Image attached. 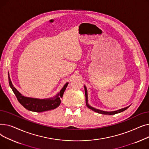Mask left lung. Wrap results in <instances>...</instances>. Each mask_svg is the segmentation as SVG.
<instances>
[{
	"label": "left lung",
	"mask_w": 149,
	"mask_h": 149,
	"mask_svg": "<svg viewBox=\"0 0 149 149\" xmlns=\"http://www.w3.org/2000/svg\"><path fill=\"white\" fill-rule=\"evenodd\" d=\"M84 91H85V96H86V106H88V108H89L91 110H92L93 111H94L95 112L99 113H101V114H104V115H114L116 113H118L120 112H122L123 111H124L125 110H126V109L130 106H127L125 108H123L120 109V110L118 111H112V112H106V111H101V110H98V109H97L95 108H93L91 106H90L88 103V92H87V89L86 88V86H84Z\"/></svg>",
	"instance_id": "left-lung-1"
}]
</instances>
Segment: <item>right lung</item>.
I'll return each mask as SVG.
<instances>
[{
    "label": "right lung",
    "instance_id": "obj_1",
    "mask_svg": "<svg viewBox=\"0 0 149 149\" xmlns=\"http://www.w3.org/2000/svg\"><path fill=\"white\" fill-rule=\"evenodd\" d=\"M8 80H9V84L11 88L12 89L13 92L19 102L27 110L36 112H42L52 110L57 108L61 103L60 98H62L64 92L67 87L68 83H66L65 86L60 91V93H58L57 95L54 98H51L49 99H37V98H29L25 97L23 96L21 93L15 89L11 83L10 80V77L8 74Z\"/></svg>",
    "mask_w": 149,
    "mask_h": 149
}]
</instances>
